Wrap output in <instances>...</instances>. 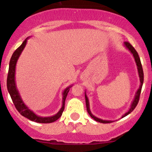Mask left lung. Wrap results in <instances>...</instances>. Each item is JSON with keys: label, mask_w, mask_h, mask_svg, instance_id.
I'll return each mask as SVG.
<instances>
[{"label": "left lung", "mask_w": 152, "mask_h": 152, "mask_svg": "<svg viewBox=\"0 0 152 152\" xmlns=\"http://www.w3.org/2000/svg\"><path fill=\"white\" fill-rule=\"evenodd\" d=\"M124 46H126V48H128V49L130 50L131 53L133 54V56H134V60H135V62H136V64H137V66L138 73H139V78H140V86H139V88L137 90V93H136L135 97H134V99L133 102H132V105H131V107H130L129 110V111H127L126 113H125L124 115H123L121 118L124 117V116H126L128 114H129L130 113L132 112V111H133V110L136 108V106H137V105L138 104V103H139V96H140L141 91H142L143 82H144V72H143L142 66V64H141V61H140V58H139V54H138V53L137 52V50H135V48H134V47L132 46L129 43L127 42V41H126V42H124ZM85 99H86V105L87 111H88V114L90 115L91 117L92 118H94V119L95 120V121H98V122H100V123H103V124L111 123V122H112V121H107V120H103V119H101V118H99L96 117L95 116H94V115L91 114V111H90L89 102H88V97H87L86 93H85Z\"/></svg>", "instance_id": "left-lung-1"}]
</instances>
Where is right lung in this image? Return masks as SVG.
Instances as JSON below:
<instances>
[{"label":"right lung","mask_w":152,"mask_h":152,"mask_svg":"<svg viewBox=\"0 0 152 152\" xmlns=\"http://www.w3.org/2000/svg\"><path fill=\"white\" fill-rule=\"evenodd\" d=\"M27 39L26 38L25 41L23 42V43L20 46L15 50L14 53L12 55L11 58H10V64H9V69H8V77H7V88H8V92L11 97L12 101H13V104H14L16 109L20 113L22 116L24 117L28 118L31 121L38 122V123H43V124H48V123H52L56 121L61 116L63 111L64 110V107H65V101L67 96V94L69 93V90H70L71 86L67 87L65 90L63 92V104L61 109L60 111L57 113L54 116H49V117H41V116H37L31 110H30L25 105L23 100L20 98V96L19 94L18 89L16 88V85H15V66H16L17 61L20 56V53L23 51V50L25 48L26 43H27Z\"/></svg>","instance_id":"right-lung-1"}]
</instances>
